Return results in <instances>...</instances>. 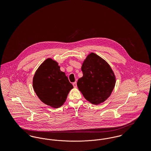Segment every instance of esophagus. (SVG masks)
<instances>
[{
  "label": "esophagus",
  "instance_id": "34e87169",
  "mask_svg": "<svg viewBox=\"0 0 151 151\" xmlns=\"http://www.w3.org/2000/svg\"><path fill=\"white\" fill-rule=\"evenodd\" d=\"M73 86L74 88H76L77 87V83H76V82H74L73 83Z\"/></svg>",
  "mask_w": 151,
  "mask_h": 151
}]
</instances>
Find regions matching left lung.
I'll list each match as a JSON object with an SVG mask.
<instances>
[{"mask_svg":"<svg viewBox=\"0 0 151 151\" xmlns=\"http://www.w3.org/2000/svg\"><path fill=\"white\" fill-rule=\"evenodd\" d=\"M81 71L83 76L78 80L77 86L86 100L99 105L108 99L116 81L114 72L108 63L91 52L84 60Z\"/></svg>","mask_w":151,"mask_h":151,"instance_id":"left-lung-1","label":"left lung"}]
</instances>
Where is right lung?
Here are the masks:
<instances>
[{
	"label": "right lung",
	"mask_w": 151,
	"mask_h": 151,
	"mask_svg": "<svg viewBox=\"0 0 151 151\" xmlns=\"http://www.w3.org/2000/svg\"><path fill=\"white\" fill-rule=\"evenodd\" d=\"M33 87L40 100L54 108L63 105L73 88L57 62L51 58L46 59L37 70Z\"/></svg>",
	"instance_id": "right-lung-1"
}]
</instances>
